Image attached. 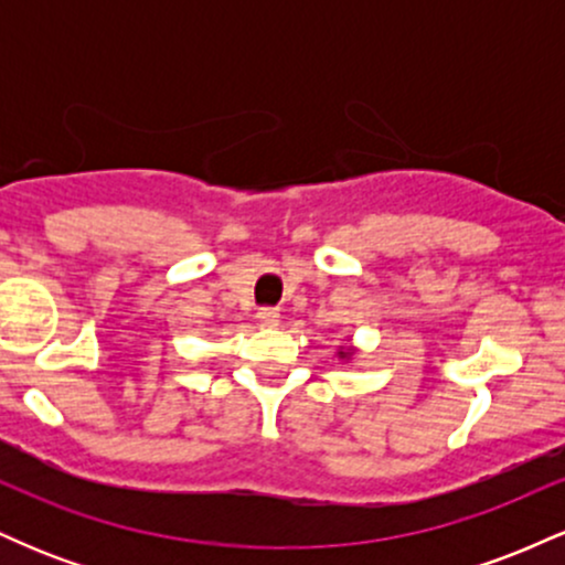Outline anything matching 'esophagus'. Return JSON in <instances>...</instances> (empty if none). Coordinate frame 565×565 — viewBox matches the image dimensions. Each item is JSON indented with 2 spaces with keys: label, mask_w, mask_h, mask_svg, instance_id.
Returning a JSON list of instances; mask_svg holds the SVG:
<instances>
[{
  "label": "esophagus",
  "mask_w": 565,
  "mask_h": 565,
  "mask_svg": "<svg viewBox=\"0 0 565 565\" xmlns=\"http://www.w3.org/2000/svg\"><path fill=\"white\" fill-rule=\"evenodd\" d=\"M257 319H260L263 327L276 329L278 323H281V313H278V310H274V308H263L260 313H257Z\"/></svg>",
  "instance_id": "34e87169"
}]
</instances>
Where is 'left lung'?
<instances>
[{"label":"left lung","mask_w":565,"mask_h":565,"mask_svg":"<svg viewBox=\"0 0 565 565\" xmlns=\"http://www.w3.org/2000/svg\"><path fill=\"white\" fill-rule=\"evenodd\" d=\"M337 355H340V361H345V364H348V361L355 359V348L348 342V345H340V350H337Z\"/></svg>","instance_id":"1"}]
</instances>
